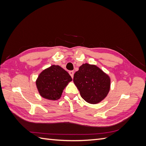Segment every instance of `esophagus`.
Segmentation results:
<instances>
[{
    "instance_id": "1",
    "label": "esophagus",
    "mask_w": 146,
    "mask_h": 146,
    "mask_svg": "<svg viewBox=\"0 0 146 146\" xmlns=\"http://www.w3.org/2000/svg\"><path fill=\"white\" fill-rule=\"evenodd\" d=\"M69 74H70V76H71V77L73 78V77H74V72L73 70H70V71L69 72Z\"/></svg>"
}]
</instances>
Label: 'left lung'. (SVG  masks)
Wrapping results in <instances>:
<instances>
[{"label":"left lung","instance_id":"8db88e82","mask_svg":"<svg viewBox=\"0 0 146 146\" xmlns=\"http://www.w3.org/2000/svg\"><path fill=\"white\" fill-rule=\"evenodd\" d=\"M82 98L88 103L97 104L107 96L111 79L107 74L94 64L84 63L76 72L73 79Z\"/></svg>","mask_w":146,"mask_h":146}]
</instances>
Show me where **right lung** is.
<instances>
[{"mask_svg": "<svg viewBox=\"0 0 146 146\" xmlns=\"http://www.w3.org/2000/svg\"><path fill=\"white\" fill-rule=\"evenodd\" d=\"M72 80L67 71L58 65H52L39 74L36 80L38 92L42 98L59 99L64 88Z\"/></svg>", "mask_w": 146, "mask_h": 146, "instance_id": "right-lung-1", "label": "right lung"}]
</instances>
